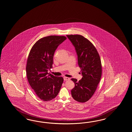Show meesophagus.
I'll use <instances>...</instances> for the list:
<instances>
[{
	"label": "esophagus",
	"mask_w": 132,
	"mask_h": 132,
	"mask_svg": "<svg viewBox=\"0 0 132 132\" xmlns=\"http://www.w3.org/2000/svg\"><path fill=\"white\" fill-rule=\"evenodd\" d=\"M64 81H68V80H70V78H68V77H64Z\"/></svg>",
	"instance_id": "esophagus-1"
}]
</instances>
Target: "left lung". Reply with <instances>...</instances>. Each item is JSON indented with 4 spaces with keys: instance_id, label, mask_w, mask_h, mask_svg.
<instances>
[{
    "instance_id": "1",
    "label": "left lung",
    "mask_w": 132,
    "mask_h": 132,
    "mask_svg": "<svg viewBox=\"0 0 132 132\" xmlns=\"http://www.w3.org/2000/svg\"><path fill=\"white\" fill-rule=\"evenodd\" d=\"M74 46L78 55V64L83 77L78 81L71 80L75 86L71 90L73 98L77 102H85L94 94L102 74L101 58L96 48L90 41L80 35H67Z\"/></svg>"
}]
</instances>
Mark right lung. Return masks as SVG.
<instances>
[{"mask_svg":"<svg viewBox=\"0 0 132 132\" xmlns=\"http://www.w3.org/2000/svg\"><path fill=\"white\" fill-rule=\"evenodd\" d=\"M67 39L64 36L51 35L37 41L30 50L27 59L26 75L31 88L44 101L55 98L64 79L48 73L52 68L54 52Z\"/></svg>","mask_w":132,"mask_h":132,"instance_id":"1","label":"right lung"}]
</instances>
